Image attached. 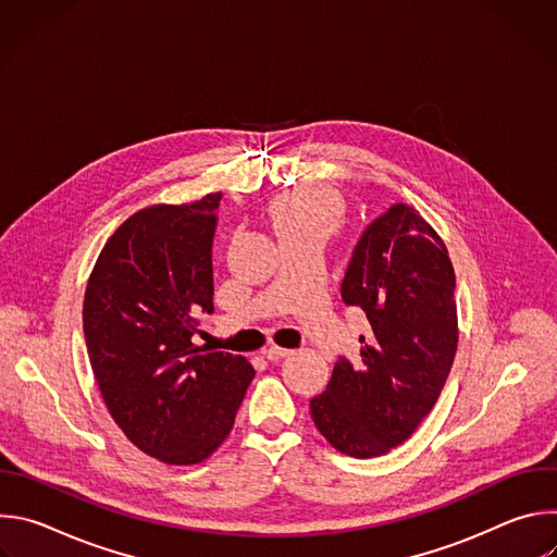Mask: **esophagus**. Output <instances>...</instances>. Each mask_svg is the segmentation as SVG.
Instances as JSON below:
<instances>
[{
  "label": "esophagus",
  "mask_w": 557,
  "mask_h": 557,
  "mask_svg": "<svg viewBox=\"0 0 557 557\" xmlns=\"http://www.w3.org/2000/svg\"><path fill=\"white\" fill-rule=\"evenodd\" d=\"M288 355H290V350L280 348V346H269V348H264V357H267L269 361H280V359H284V357H288Z\"/></svg>",
  "instance_id": "obj_1"
}]
</instances>
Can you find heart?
<instances>
[{
  "instance_id": "obj_1",
  "label": "heart",
  "mask_w": 557,
  "mask_h": 557,
  "mask_svg": "<svg viewBox=\"0 0 557 557\" xmlns=\"http://www.w3.org/2000/svg\"><path fill=\"white\" fill-rule=\"evenodd\" d=\"M271 222L280 240L314 235L326 240L344 215L342 196L324 185H299L271 202Z\"/></svg>"
}]
</instances>
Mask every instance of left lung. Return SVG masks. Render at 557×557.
I'll return each instance as SVG.
<instances>
[{
  "instance_id": "8db88e82",
  "label": "left lung",
  "mask_w": 557,
  "mask_h": 557,
  "mask_svg": "<svg viewBox=\"0 0 557 557\" xmlns=\"http://www.w3.org/2000/svg\"><path fill=\"white\" fill-rule=\"evenodd\" d=\"M456 275L438 233L396 202L366 226L342 299L370 322L361 359L339 357L310 417L342 454L372 458L401 445L434 408L458 346Z\"/></svg>"
}]
</instances>
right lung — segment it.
Returning a JSON list of instances; mask_svg holds the SVG:
<instances>
[{"label":"right lung","instance_id":"1","mask_svg":"<svg viewBox=\"0 0 557 557\" xmlns=\"http://www.w3.org/2000/svg\"><path fill=\"white\" fill-rule=\"evenodd\" d=\"M222 194L153 205L106 243L84 299L86 346L103 401L145 454L196 465L228 436L256 376L231 352L191 344L213 312L211 247Z\"/></svg>","mask_w":557,"mask_h":557}]
</instances>
